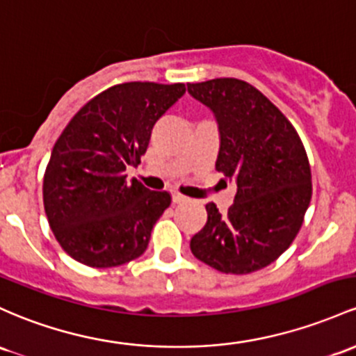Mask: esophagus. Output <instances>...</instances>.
<instances>
[{
	"instance_id": "34e87169",
	"label": "esophagus",
	"mask_w": 356,
	"mask_h": 356,
	"mask_svg": "<svg viewBox=\"0 0 356 356\" xmlns=\"http://www.w3.org/2000/svg\"><path fill=\"white\" fill-rule=\"evenodd\" d=\"M184 201H186V196H182L181 193H172V202L179 204V202H184Z\"/></svg>"
}]
</instances>
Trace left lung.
<instances>
[{
    "instance_id": "8db88e82",
    "label": "left lung",
    "mask_w": 356,
    "mask_h": 356,
    "mask_svg": "<svg viewBox=\"0 0 356 356\" xmlns=\"http://www.w3.org/2000/svg\"><path fill=\"white\" fill-rule=\"evenodd\" d=\"M214 113L216 170L236 182L225 214L206 204L208 221L191 238L197 260L222 273H252L291 247L311 202V167L298 131L257 88L233 77L187 84Z\"/></svg>"
}]
</instances>
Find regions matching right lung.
I'll return each mask as SVG.
<instances>
[{
  "mask_svg": "<svg viewBox=\"0 0 356 356\" xmlns=\"http://www.w3.org/2000/svg\"><path fill=\"white\" fill-rule=\"evenodd\" d=\"M186 86L123 83L92 97L52 148L44 175V208L62 250L88 267H118L138 259L170 206L167 191L127 182L152 128Z\"/></svg>",
  "mask_w": 356,
  "mask_h": 356,
  "instance_id": "1",
  "label": "right lung"
}]
</instances>
